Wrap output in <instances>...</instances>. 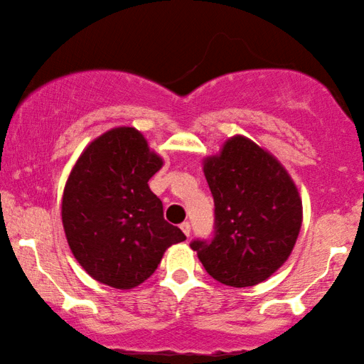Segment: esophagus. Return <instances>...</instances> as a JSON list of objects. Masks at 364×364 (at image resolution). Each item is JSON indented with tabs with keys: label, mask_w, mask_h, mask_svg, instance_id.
Here are the masks:
<instances>
[{
	"label": "esophagus",
	"mask_w": 364,
	"mask_h": 364,
	"mask_svg": "<svg viewBox=\"0 0 364 364\" xmlns=\"http://www.w3.org/2000/svg\"><path fill=\"white\" fill-rule=\"evenodd\" d=\"M180 228H181V231L189 237V234H191V225H189V221H184V223L180 225Z\"/></svg>",
	"instance_id": "obj_1"
}]
</instances>
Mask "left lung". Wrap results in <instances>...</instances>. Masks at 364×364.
<instances>
[{
  "instance_id": "1",
  "label": "left lung",
  "mask_w": 364,
  "mask_h": 364,
  "mask_svg": "<svg viewBox=\"0 0 364 364\" xmlns=\"http://www.w3.org/2000/svg\"><path fill=\"white\" fill-rule=\"evenodd\" d=\"M204 173L215 204L210 239L191 249L213 279L249 287L269 278L287 260L301 226V200L291 176L254 141L234 136Z\"/></svg>"
}]
</instances>
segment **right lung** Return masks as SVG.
Returning a JSON list of instances; mask_svg holds the SVG:
<instances>
[{
	"label": "right lung",
	"instance_id": "obj_1",
	"mask_svg": "<svg viewBox=\"0 0 364 364\" xmlns=\"http://www.w3.org/2000/svg\"><path fill=\"white\" fill-rule=\"evenodd\" d=\"M162 159L130 127L95 139L77 160L63 197V223L72 254L91 278L132 289L157 269L164 252L186 239L164 218L147 181Z\"/></svg>",
	"mask_w": 364,
	"mask_h": 364
}]
</instances>
